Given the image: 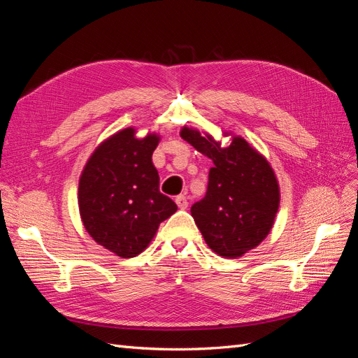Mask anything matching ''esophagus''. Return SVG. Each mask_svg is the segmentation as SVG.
<instances>
[{
  "instance_id": "obj_1",
  "label": "esophagus",
  "mask_w": 358,
  "mask_h": 358,
  "mask_svg": "<svg viewBox=\"0 0 358 358\" xmlns=\"http://www.w3.org/2000/svg\"><path fill=\"white\" fill-rule=\"evenodd\" d=\"M175 201H176L179 209H187V208H188V200H187L185 196H178V197L175 199Z\"/></svg>"
}]
</instances>
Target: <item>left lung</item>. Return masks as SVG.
I'll return each mask as SVG.
<instances>
[{"mask_svg":"<svg viewBox=\"0 0 358 358\" xmlns=\"http://www.w3.org/2000/svg\"><path fill=\"white\" fill-rule=\"evenodd\" d=\"M180 137L209 157L208 192L192 204L204 242L224 258H239L268 236L280 203L279 182L267 158L241 136L222 131V146L208 131L183 125Z\"/></svg>","mask_w":358,"mask_h":358,"instance_id":"obj_1","label":"left lung"}]
</instances>
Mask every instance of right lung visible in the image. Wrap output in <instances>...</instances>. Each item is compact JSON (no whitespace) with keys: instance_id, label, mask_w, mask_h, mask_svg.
Wrapping results in <instances>:
<instances>
[{"instance_id":"add662e5","label":"right lung","mask_w":358,"mask_h":358,"mask_svg":"<svg viewBox=\"0 0 358 358\" xmlns=\"http://www.w3.org/2000/svg\"><path fill=\"white\" fill-rule=\"evenodd\" d=\"M136 134V128L128 127L103 140L79 178L78 203L85 230L121 258L143 252L159 224L178 210L158 188L152 154L161 136Z\"/></svg>"}]
</instances>
